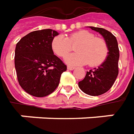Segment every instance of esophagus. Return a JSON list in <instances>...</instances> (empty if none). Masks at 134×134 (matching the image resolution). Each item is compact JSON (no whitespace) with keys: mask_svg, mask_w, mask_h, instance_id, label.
Returning <instances> with one entry per match:
<instances>
[{"mask_svg":"<svg viewBox=\"0 0 134 134\" xmlns=\"http://www.w3.org/2000/svg\"><path fill=\"white\" fill-rule=\"evenodd\" d=\"M67 69L69 70H73L75 69V67H74V66H71V65H68V66H67Z\"/></svg>","mask_w":134,"mask_h":134,"instance_id":"obj_1","label":"esophagus"}]
</instances>
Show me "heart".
Instances as JSON below:
<instances>
[{
  "label": "heart",
  "mask_w": 134,
  "mask_h": 134,
  "mask_svg": "<svg viewBox=\"0 0 134 134\" xmlns=\"http://www.w3.org/2000/svg\"><path fill=\"white\" fill-rule=\"evenodd\" d=\"M77 52L69 55L65 60L72 65L89 63L95 67L101 65L108 56V45L102 38L95 37L93 34L86 30H80L70 34L68 37L63 35L55 36L51 42V48L55 54L64 57L72 50V45L77 44Z\"/></svg>",
  "instance_id": "heart-1"
}]
</instances>
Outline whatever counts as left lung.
Masks as SVG:
<instances>
[{"instance_id": "1", "label": "left lung", "mask_w": 134, "mask_h": 134, "mask_svg": "<svg viewBox=\"0 0 134 134\" xmlns=\"http://www.w3.org/2000/svg\"><path fill=\"white\" fill-rule=\"evenodd\" d=\"M104 38L108 45V56L106 60L94 69L86 71L84 79L78 83L80 89L87 95L98 96L107 92L113 86L119 74V50L115 36L100 27H90Z\"/></svg>"}]
</instances>
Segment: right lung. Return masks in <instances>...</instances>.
<instances>
[{
	"mask_svg": "<svg viewBox=\"0 0 134 134\" xmlns=\"http://www.w3.org/2000/svg\"><path fill=\"white\" fill-rule=\"evenodd\" d=\"M58 33L51 29L30 33L16 44L15 67L19 85L35 97L51 94L59 86L66 65L54 54L52 40Z\"/></svg>",
	"mask_w": 134,
	"mask_h": 134,
	"instance_id": "1",
	"label": "right lung"
}]
</instances>
